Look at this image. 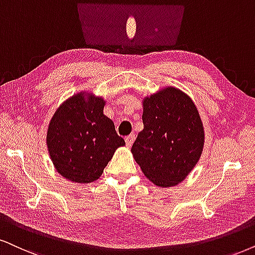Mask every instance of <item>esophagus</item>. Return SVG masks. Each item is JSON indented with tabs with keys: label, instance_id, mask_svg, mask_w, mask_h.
<instances>
[{
	"label": "esophagus",
	"instance_id": "1",
	"mask_svg": "<svg viewBox=\"0 0 255 255\" xmlns=\"http://www.w3.org/2000/svg\"><path fill=\"white\" fill-rule=\"evenodd\" d=\"M134 140H135V135H134V134L128 135V136L126 137V143H127V146H128V147H130L131 144H133Z\"/></svg>",
	"mask_w": 255,
	"mask_h": 255
}]
</instances>
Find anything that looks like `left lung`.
I'll list each match as a JSON object with an SVG mask.
<instances>
[{
    "mask_svg": "<svg viewBox=\"0 0 255 255\" xmlns=\"http://www.w3.org/2000/svg\"><path fill=\"white\" fill-rule=\"evenodd\" d=\"M143 129L131 147L144 175L160 187L178 185L194 168L205 133L194 102L168 87L143 100Z\"/></svg>",
    "mask_w": 255,
    "mask_h": 255,
    "instance_id": "left-lung-1",
    "label": "left lung"
}]
</instances>
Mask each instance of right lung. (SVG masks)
<instances>
[{"label":"right lung","mask_w":255,"mask_h":255,"mask_svg":"<svg viewBox=\"0 0 255 255\" xmlns=\"http://www.w3.org/2000/svg\"><path fill=\"white\" fill-rule=\"evenodd\" d=\"M104 107L102 98L80 93L63 102L51 118L48 150L63 178L79 183L95 181L117 148L126 144Z\"/></svg>","instance_id":"obj_1"}]
</instances>
